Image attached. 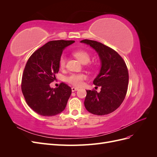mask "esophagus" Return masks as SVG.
I'll return each mask as SVG.
<instances>
[{"instance_id": "34e87169", "label": "esophagus", "mask_w": 157, "mask_h": 157, "mask_svg": "<svg viewBox=\"0 0 157 157\" xmlns=\"http://www.w3.org/2000/svg\"><path fill=\"white\" fill-rule=\"evenodd\" d=\"M71 90H72V92H75V91H77V90H78V88H75V87H72Z\"/></svg>"}]
</instances>
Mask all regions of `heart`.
<instances>
[{"instance_id": "obj_1", "label": "heart", "mask_w": 157, "mask_h": 157, "mask_svg": "<svg viewBox=\"0 0 157 157\" xmlns=\"http://www.w3.org/2000/svg\"><path fill=\"white\" fill-rule=\"evenodd\" d=\"M73 56L77 58L80 63H88L90 59V56L88 54V52L83 50H78L77 51H75L73 52ZM66 63V58L65 56H62L59 59V65L61 68H63L65 66ZM86 78V76L84 74H71L66 78L67 81L74 85L76 86H80L82 84L83 80Z\"/></svg>"}]
</instances>
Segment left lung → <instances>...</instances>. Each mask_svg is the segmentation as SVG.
Returning a JSON list of instances; mask_svg holds the SVG:
<instances>
[{
	"instance_id": "obj_1",
	"label": "left lung",
	"mask_w": 157,
	"mask_h": 157,
	"mask_svg": "<svg viewBox=\"0 0 157 157\" xmlns=\"http://www.w3.org/2000/svg\"><path fill=\"white\" fill-rule=\"evenodd\" d=\"M96 51L101 61V68L94 84L101 91L86 90L84 106L94 115H105L115 111L124 101L128 90V71L124 61L116 51L95 40L80 41Z\"/></svg>"
}]
</instances>
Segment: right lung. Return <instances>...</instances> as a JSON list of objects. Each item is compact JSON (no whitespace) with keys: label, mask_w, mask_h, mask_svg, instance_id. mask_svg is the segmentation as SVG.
Segmentation results:
<instances>
[{"label":"right lung","mask_w":157,"mask_h":157,"mask_svg":"<svg viewBox=\"0 0 157 157\" xmlns=\"http://www.w3.org/2000/svg\"><path fill=\"white\" fill-rule=\"evenodd\" d=\"M74 40H52L33 53L23 71L21 90L25 101L33 111L42 116H54L62 112L71 94V88L65 83L51 88L55 74L59 69L63 50Z\"/></svg>","instance_id":"right-lung-1"}]
</instances>
